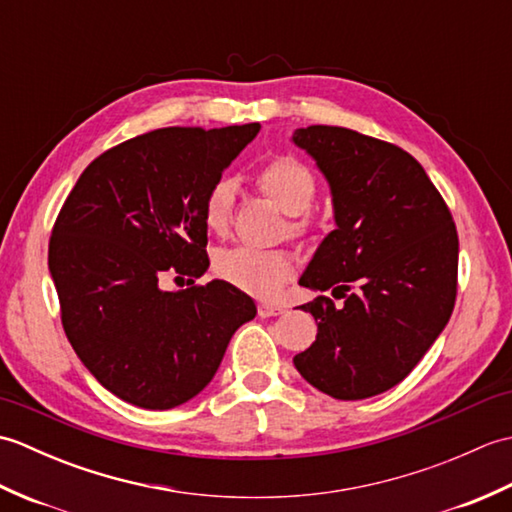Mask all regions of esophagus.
<instances>
[{
	"mask_svg": "<svg viewBox=\"0 0 512 512\" xmlns=\"http://www.w3.org/2000/svg\"><path fill=\"white\" fill-rule=\"evenodd\" d=\"M257 312H259V317H262V319H268V317H277V314H284L286 308L279 306V303L264 301V303H259V306H257Z\"/></svg>",
	"mask_w": 512,
	"mask_h": 512,
	"instance_id": "34e87169",
	"label": "esophagus"
}]
</instances>
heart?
<instances>
[{
  "label": "heart",
  "instance_id": "1",
  "mask_svg": "<svg viewBox=\"0 0 512 512\" xmlns=\"http://www.w3.org/2000/svg\"><path fill=\"white\" fill-rule=\"evenodd\" d=\"M257 187L288 215H301L310 209L317 193V182L308 167L290 156H279L257 173ZM235 206V187L231 180H217L204 195L202 217L215 235L228 231ZM306 222L295 220L292 231L301 233ZM215 273L228 284L248 292V295L270 297L295 275V259L284 250H259L237 246L215 259Z\"/></svg>",
  "mask_w": 512,
  "mask_h": 512
}]
</instances>
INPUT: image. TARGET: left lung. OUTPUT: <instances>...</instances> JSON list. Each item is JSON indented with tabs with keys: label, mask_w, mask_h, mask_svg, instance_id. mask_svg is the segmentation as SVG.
I'll list each match as a JSON object with an SVG mask.
<instances>
[{
	"label": "left lung",
	"mask_w": 512,
	"mask_h": 512,
	"mask_svg": "<svg viewBox=\"0 0 512 512\" xmlns=\"http://www.w3.org/2000/svg\"><path fill=\"white\" fill-rule=\"evenodd\" d=\"M292 143L328 180L336 222L299 284L345 299L339 308L330 297L303 303L319 330L295 367L332 398L383 394L420 363L451 319L458 292L451 211L420 162L385 140L310 125Z\"/></svg>",
	"instance_id": "obj_1"
}]
</instances>
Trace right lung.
<instances>
[{
    "mask_svg": "<svg viewBox=\"0 0 512 512\" xmlns=\"http://www.w3.org/2000/svg\"><path fill=\"white\" fill-rule=\"evenodd\" d=\"M259 127H165L125 140L90 162L61 206L48 266L65 336L129 405L162 411L198 396L235 330L255 319L253 299L228 281H160L206 273L204 195Z\"/></svg>",
    "mask_w": 512,
    "mask_h": 512,
    "instance_id": "add662e5",
    "label": "right lung"
}]
</instances>
